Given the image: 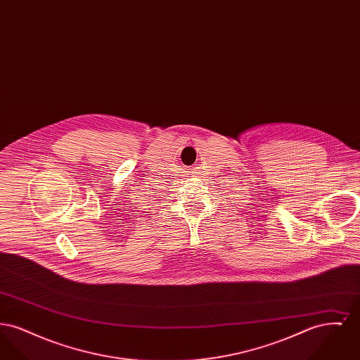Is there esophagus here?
<instances>
[{"label": "esophagus", "mask_w": 360, "mask_h": 360, "mask_svg": "<svg viewBox=\"0 0 360 360\" xmlns=\"http://www.w3.org/2000/svg\"><path fill=\"white\" fill-rule=\"evenodd\" d=\"M193 170H194V169H193ZM188 175H191V174H188Z\"/></svg>", "instance_id": "obj_1"}]
</instances>
